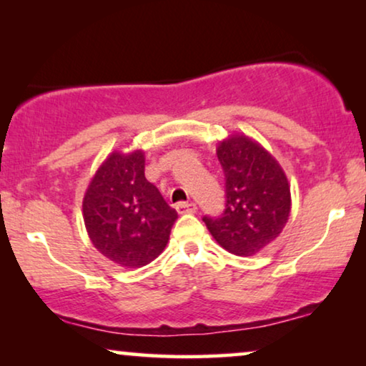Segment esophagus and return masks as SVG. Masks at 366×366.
Wrapping results in <instances>:
<instances>
[{"label": "esophagus", "instance_id": "34e87169", "mask_svg": "<svg viewBox=\"0 0 366 366\" xmlns=\"http://www.w3.org/2000/svg\"><path fill=\"white\" fill-rule=\"evenodd\" d=\"M177 212L178 213H197V204L194 203H178Z\"/></svg>", "mask_w": 366, "mask_h": 366}]
</instances>
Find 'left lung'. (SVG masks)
I'll list each match as a JSON object with an SVG mask.
<instances>
[{
  "instance_id": "obj_1",
  "label": "left lung",
  "mask_w": 366,
  "mask_h": 366,
  "mask_svg": "<svg viewBox=\"0 0 366 366\" xmlns=\"http://www.w3.org/2000/svg\"><path fill=\"white\" fill-rule=\"evenodd\" d=\"M227 204L219 218L203 222L219 247L237 257H253L283 232L292 209L290 183L268 149L247 134L218 143Z\"/></svg>"
}]
</instances>
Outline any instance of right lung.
Masks as SVG:
<instances>
[{
	"instance_id": "add662e5",
	"label": "right lung",
	"mask_w": 366,
	"mask_h": 366,
	"mask_svg": "<svg viewBox=\"0 0 366 366\" xmlns=\"http://www.w3.org/2000/svg\"><path fill=\"white\" fill-rule=\"evenodd\" d=\"M177 212L144 178V152L114 149L99 164L83 198L88 237L103 257L142 268L167 247Z\"/></svg>"
}]
</instances>
